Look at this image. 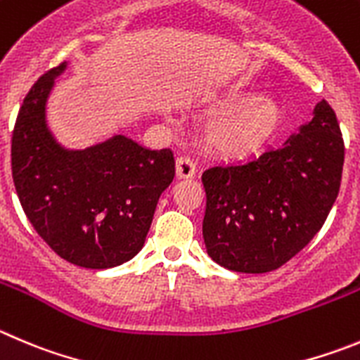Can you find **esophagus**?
<instances>
[{"instance_id": "esophagus-1", "label": "esophagus", "mask_w": 360, "mask_h": 360, "mask_svg": "<svg viewBox=\"0 0 360 360\" xmlns=\"http://www.w3.org/2000/svg\"><path fill=\"white\" fill-rule=\"evenodd\" d=\"M176 172L181 179H191L197 176V167L190 156H179L176 161Z\"/></svg>"}]
</instances>
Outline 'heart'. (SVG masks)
Masks as SVG:
<instances>
[{
  "label": "heart",
  "mask_w": 360,
  "mask_h": 360,
  "mask_svg": "<svg viewBox=\"0 0 360 360\" xmlns=\"http://www.w3.org/2000/svg\"><path fill=\"white\" fill-rule=\"evenodd\" d=\"M220 113L206 127V143L218 154L240 156L256 150L270 139L282 117L281 103L252 86H233L214 99Z\"/></svg>",
  "instance_id": "heart-1"
}]
</instances>
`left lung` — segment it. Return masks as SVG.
Returning a JSON list of instances; mask_svg holds the SVG:
<instances>
[{
	"label": "left lung",
	"instance_id": "obj_1",
	"mask_svg": "<svg viewBox=\"0 0 360 360\" xmlns=\"http://www.w3.org/2000/svg\"><path fill=\"white\" fill-rule=\"evenodd\" d=\"M342 163L338 117L323 99L282 146L210 167L202 174V236L211 259L241 274H266L288 263L327 220Z\"/></svg>",
	"mask_w": 360,
	"mask_h": 360
}]
</instances>
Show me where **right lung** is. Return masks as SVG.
Masks as SVG:
<instances>
[{
  "label": "right lung",
  "mask_w": 360,
  "mask_h": 360,
  "mask_svg": "<svg viewBox=\"0 0 360 360\" xmlns=\"http://www.w3.org/2000/svg\"><path fill=\"white\" fill-rule=\"evenodd\" d=\"M67 62L26 94L12 134V177L32 226L62 259L92 270L142 250L156 204L176 176L170 149L150 150L115 134L83 150L60 146L46 103Z\"/></svg>",
  "instance_id": "right-lung-1"
}]
</instances>
